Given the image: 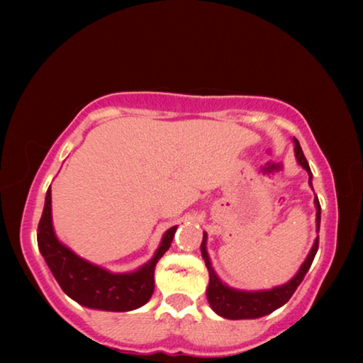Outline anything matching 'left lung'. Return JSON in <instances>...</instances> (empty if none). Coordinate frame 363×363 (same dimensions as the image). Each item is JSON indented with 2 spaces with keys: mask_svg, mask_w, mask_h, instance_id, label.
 <instances>
[{
  "mask_svg": "<svg viewBox=\"0 0 363 363\" xmlns=\"http://www.w3.org/2000/svg\"><path fill=\"white\" fill-rule=\"evenodd\" d=\"M294 143V153H296L298 163L303 167L307 174H309V184L312 186V173L309 168V163L303 153V149L298 143L296 138H293ZM315 208H317V232L320 229V203H318V199L315 195ZM201 256H203L208 274H210V284H208L206 290V298L208 303H210L211 309L224 318H230V320H240V318H257L264 317L274 312L275 309L284 306L288 299L293 296V293L296 291L301 281H303L304 275L309 270L312 261L317 255L318 250V237L315 238L314 245H312V250L309 256L306 257L303 266L298 270V274L288 281V284L281 286H275L272 290H262V291H242V290H233V288L224 285L223 281L214 272L211 267L210 256H208L206 251V233H203V242H201Z\"/></svg>",
  "mask_w": 363,
  "mask_h": 363,
  "instance_id": "8db88e82",
  "label": "left lung"
}]
</instances>
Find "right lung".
<instances>
[{"instance_id": "right-lung-1", "label": "right lung", "mask_w": 363, "mask_h": 363, "mask_svg": "<svg viewBox=\"0 0 363 363\" xmlns=\"http://www.w3.org/2000/svg\"><path fill=\"white\" fill-rule=\"evenodd\" d=\"M177 227H171L162 238L152 259L134 272L112 274L82 259L57 240L51 218V187L46 192L45 208L38 224V248L54 279L67 296L89 309L126 312L138 309L150 299L155 281L153 272L160 257L171 247Z\"/></svg>"}]
</instances>
